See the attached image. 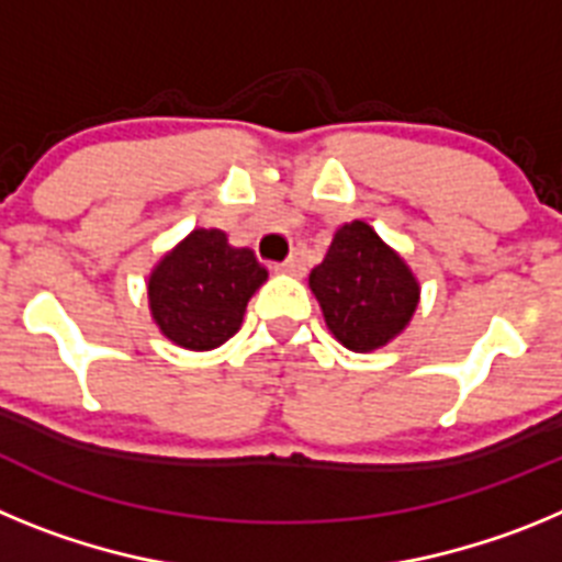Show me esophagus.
Listing matches in <instances>:
<instances>
[{
    "instance_id": "34e87169",
    "label": "esophagus",
    "mask_w": 562,
    "mask_h": 562,
    "mask_svg": "<svg viewBox=\"0 0 562 562\" xmlns=\"http://www.w3.org/2000/svg\"><path fill=\"white\" fill-rule=\"evenodd\" d=\"M278 270H281V272H290V276H304V270H306V256H304V250H295V252H292V256L286 258L284 265H278Z\"/></svg>"
}]
</instances>
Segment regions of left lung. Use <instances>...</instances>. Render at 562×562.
Returning <instances> with one entry per match:
<instances>
[{
    "instance_id": "1",
    "label": "left lung",
    "mask_w": 562,
    "mask_h": 562,
    "mask_svg": "<svg viewBox=\"0 0 562 562\" xmlns=\"http://www.w3.org/2000/svg\"><path fill=\"white\" fill-rule=\"evenodd\" d=\"M310 290L335 340L360 355L405 331L422 292L408 261L360 220L337 227Z\"/></svg>"
}]
</instances>
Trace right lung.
Returning a JSON list of instances; mask_svg holds the SVG:
<instances>
[{
    "instance_id": "right-lung-1",
    "label": "right lung",
    "mask_w": 562,
    "mask_h": 562,
    "mask_svg": "<svg viewBox=\"0 0 562 562\" xmlns=\"http://www.w3.org/2000/svg\"><path fill=\"white\" fill-rule=\"evenodd\" d=\"M265 281L250 247H233L220 227H196L154 265L148 310L173 346L211 351L241 329L247 301Z\"/></svg>"
}]
</instances>
